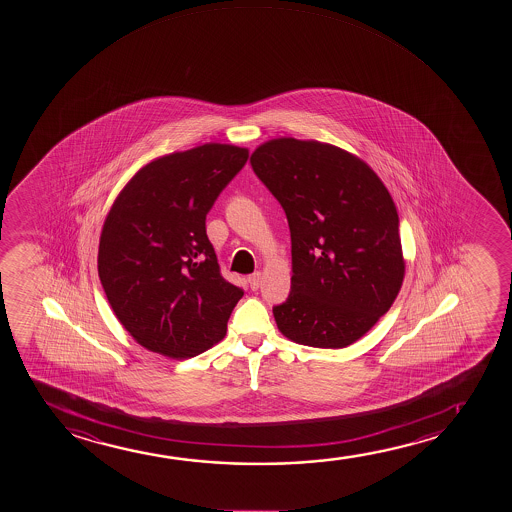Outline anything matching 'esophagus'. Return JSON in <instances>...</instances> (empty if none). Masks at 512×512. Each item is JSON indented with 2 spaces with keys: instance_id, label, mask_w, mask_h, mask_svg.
<instances>
[{
  "instance_id": "obj_1",
  "label": "esophagus",
  "mask_w": 512,
  "mask_h": 512,
  "mask_svg": "<svg viewBox=\"0 0 512 512\" xmlns=\"http://www.w3.org/2000/svg\"><path fill=\"white\" fill-rule=\"evenodd\" d=\"M260 281H262L260 273H253L248 276V283H250V288H252V290H257V288L260 287Z\"/></svg>"
}]
</instances>
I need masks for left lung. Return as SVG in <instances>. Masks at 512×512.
Returning a JSON list of instances; mask_svg holds the SVG:
<instances>
[{"label":"left lung","mask_w":512,"mask_h":512,"mask_svg":"<svg viewBox=\"0 0 512 512\" xmlns=\"http://www.w3.org/2000/svg\"><path fill=\"white\" fill-rule=\"evenodd\" d=\"M253 171L287 215L292 285L274 306L283 336L344 348L390 309L404 280L399 215L364 161L320 141L260 145Z\"/></svg>","instance_id":"obj_1"}]
</instances>
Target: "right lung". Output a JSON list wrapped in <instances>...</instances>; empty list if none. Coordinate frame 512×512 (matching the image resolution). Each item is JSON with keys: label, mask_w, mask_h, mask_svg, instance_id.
I'll return each instance as SVG.
<instances>
[{"label": "right lung", "mask_w": 512, "mask_h": 512, "mask_svg": "<svg viewBox=\"0 0 512 512\" xmlns=\"http://www.w3.org/2000/svg\"><path fill=\"white\" fill-rule=\"evenodd\" d=\"M246 161V148L220 143L164 155L115 199L99 239V280L147 350L196 357L224 339L243 288L222 278L206 215Z\"/></svg>", "instance_id": "right-lung-1"}]
</instances>
